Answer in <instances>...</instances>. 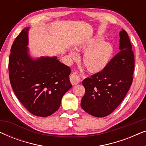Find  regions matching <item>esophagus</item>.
<instances>
[{"label":"esophagus","mask_w":146,"mask_h":146,"mask_svg":"<svg viewBox=\"0 0 146 146\" xmlns=\"http://www.w3.org/2000/svg\"><path fill=\"white\" fill-rule=\"evenodd\" d=\"M70 80L72 85H76L80 82V78L79 76L76 73H72L70 76Z\"/></svg>","instance_id":"obj_1"}]
</instances>
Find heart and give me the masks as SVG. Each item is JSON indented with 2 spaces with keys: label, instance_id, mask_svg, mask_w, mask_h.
Returning a JSON list of instances; mask_svg holds the SVG:
<instances>
[{
  "label": "heart",
  "instance_id": "obj_1",
  "mask_svg": "<svg viewBox=\"0 0 146 146\" xmlns=\"http://www.w3.org/2000/svg\"><path fill=\"white\" fill-rule=\"evenodd\" d=\"M102 40V37L96 36L81 43L76 48L77 51L84 52L83 64L91 73H99L105 70L114 54L112 44ZM69 56L72 61H78L80 58L78 54L74 50H70Z\"/></svg>",
  "mask_w": 146,
  "mask_h": 146
}]
</instances>
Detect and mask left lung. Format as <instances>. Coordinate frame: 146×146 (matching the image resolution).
<instances>
[{
	"instance_id": "obj_1",
	"label": "left lung",
	"mask_w": 146,
	"mask_h": 146,
	"mask_svg": "<svg viewBox=\"0 0 146 146\" xmlns=\"http://www.w3.org/2000/svg\"><path fill=\"white\" fill-rule=\"evenodd\" d=\"M119 52L105 70L82 81L85 94L81 107L94 117H106L124 98L133 81L134 55L129 36L124 30L119 32Z\"/></svg>"
}]
</instances>
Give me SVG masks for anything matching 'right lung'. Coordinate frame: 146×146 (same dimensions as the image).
Instances as JSON below:
<instances>
[{"instance_id": "add662e5", "label": "right lung", "mask_w": 146, "mask_h": 146, "mask_svg": "<svg viewBox=\"0 0 146 146\" xmlns=\"http://www.w3.org/2000/svg\"><path fill=\"white\" fill-rule=\"evenodd\" d=\"M29 29H24L12 45L10 82L18 99L30 112L46 117L58 110L63 96L72 88L71 70L57 56L33 58L27 47Z\"/></svg>"}]
</instances>
